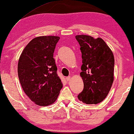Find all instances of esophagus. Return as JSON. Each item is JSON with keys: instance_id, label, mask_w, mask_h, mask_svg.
Listing matches in <instances>:
<instances>
[{"instance_id": "34e87169", "label": "esophagus", "mask_w": 134, "mask_h": 134, "mask_svg": "<svg viewBox=\"0 0 134 134\" xmlns=\"http://www.w3.org/2000/svg\"><path fill=\"white\" fill-rule=\"evenodd\" d=\"M66 79L67 81H69V80H71V77L69 76V77H67L66 78Z\"/></svg>"}]
</instances>
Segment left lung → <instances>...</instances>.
Wrapping results in <instances>:
<instances>
[{
    "instance_id": "8db88e82",
    "label": "left lung",
    "mask_w": 134,
    "mask_h": 134,
    "mask_svg": "<svg viewBox=\"0 0 134 134\" xmlns=\"http://www.w3.org/2000/svg\"><path fill=\"white\" fill-rule=\"evenodd\" d=\"M82 52L83 90L78 95L80 101L97 104L109 94L114 80L115 60L113 52L102 38L86 35L76 36Z\"/></svg>"
}]
</instances>
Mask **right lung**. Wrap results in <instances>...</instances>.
Instances as JSON below:
<instances>
[{
    "label": "right lung",
    "instance_id": "1",
    "mask_svg": "<svg viewBox=\"0 0 134 134\" xmlns=\"http://www.w3.org/2000/svg\"><path fill=\"white\" fill-rule=\"evenodd\" d=\"M59 36H41L31 40L19 57V79L24 91L35 104L51 105L63 87L54 56Z\"/></svg>",
    "mask_w": 134,
    "mask_h": 134
}]
</instances>
